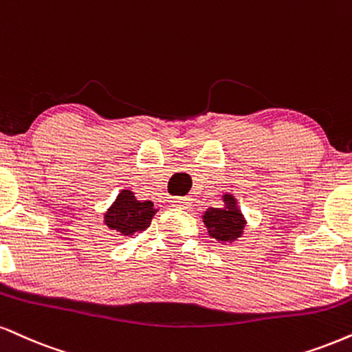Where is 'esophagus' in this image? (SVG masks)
<instances>
[{
  "label": "esophagus",
  "instance_id": "1",
  "mask_svg": "<svg viewBox=\"0 0 352 352\" xmlns=\"http://www.w3.org/2000/svg\"><path fill=\"white\" fill-rule=\"evenodd\" d=\"M190 198L188 197H177V198H172V205L177 206V208H182V210H187L190 206Z\"/></svg>",
  "mask_w": 352,
  "mask_h": 352
}]
</instances>
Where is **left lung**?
<instances>
[{
  "instance_id": "8db88e82",
  "label": "left lung",
  "mask_w": 352,
  "mask_h": 352,
  "mask_svg": "<svg viewBox=\"0 0 352 352\" xmlns=\"http://www.w3.org/2000/svg\"><path fill=\"white\" fill-rule=\"evenodd\" d=\"M223 208H208L203 213V223H205L208 234L218 243H234L243 236L245 218L241 213L238 200L231 193L223 195Z\"/></svg>"
}]
</instances>
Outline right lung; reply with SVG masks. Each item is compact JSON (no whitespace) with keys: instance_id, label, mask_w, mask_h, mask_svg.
<instances>
[{"instance_id":"right-lung-1","label":"right lung","mask_w":352,"mask_h":352,"mask_svg":"<svg viewBox=\"0 0 352 352\" xmlns=\"http://www.w3.org/2000/svg\"><path fill=\"white\" fill-rule=\"evenodd\" d=\"M155 213L154 203L138 200L131 190H121L104 213L103 223L109 230L121 232V236H133L134 232L147 230Z\"/></svg>"}]
</instances>
